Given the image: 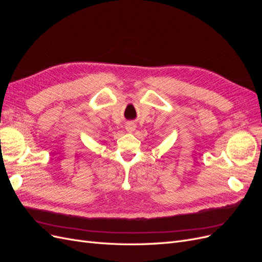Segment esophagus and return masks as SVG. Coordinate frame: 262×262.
<instances>
[{
	"instance_id": "1",
	"label": "esophagus",
	"mask_w": 262,
	"mask_h": 262,
	"mask_svg": "<svg viewBox=\"0 0 262 262\" xmlns=\"http://www.w3.org/2000/svg\"><path fill=\"white\" fill-rule=\"evenodd\" d=\"M125 129H126V131L132 132L134 129H136V125H134L133 123H128L125 125Z\"/></svg>"
}]
</instances>
